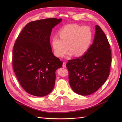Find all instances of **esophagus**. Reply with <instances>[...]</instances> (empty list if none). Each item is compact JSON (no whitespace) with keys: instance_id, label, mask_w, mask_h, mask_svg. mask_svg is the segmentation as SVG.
Instances as JSON below:
<instances>
[{"instance_id":"1","label":"esophagus","mask_w":122,"mask_h":122,"mask_svg":"<svg viewBox=\"0 0 122 122\" xmlns=\"http://www.w3.org/2000/svg\"><path fill=\"white\" fill-rule=\"evenodd\" d=\"M62 66H63V67H64V68L66 67V63L65 62H63V65H62Z\"/></svg>"}]
</instances>
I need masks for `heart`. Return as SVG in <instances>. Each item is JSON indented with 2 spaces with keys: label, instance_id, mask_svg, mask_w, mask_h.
<instances>
[{
  "label": "heart",
  "instance_id": "heart-1",
  "mask_svg": "<svg viewBox=\"0 0 122 122\" xmlns=\"http://www.w3.org/2000/svg\"><path fill=\"white\" fill-rule=\"evenodd\" d=\"M59 35L60 38L55 37L51 42L54 54L58 57H63L68 48L70 50L68 56H83L90 48L93 39V32L89 26L76 24L65 26L60 30Z\"/></svg>",
  "mask_w": 122,
  "mask_h": 122
}]
</instances>
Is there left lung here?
Listing matches in <instances>:
<instances>
[{
    "label": "left lung",
    "mask_w": 122,
    "mask_h": 122,
    "mask_svg": "<svg viewBox=\"0 0 122 122\" xmlns=\"http://www.w3.org/2000/svg\"><path fill=\"white\" fill-rule=\"evenodd\" d=\"M93 43L83 56L69 60L66 65L73 91L87 96L96 92L108 79L112 63L110 45L105 33L96 25Z\"/></svg>",
    "instance_id": "1"
}]
</instances>
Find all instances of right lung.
<instances>
[{
    "label": "right lung",
    "mask_w": 122,
    "mask_h": 122,
    "mask_svg": "<svg viewBox=\"0 0 122 122\" xmlns=\"http://www.w3.org/2000/svg\"><path fill=\"white\" fill-rule=\"evenodd\" d=\"M61 21L51 18L31 22L15 41L13 70L21 86L31 95L45 96L54 89L55 72L63 62L52 53L50 39L52 29Z\"/></svg>",
    "instance_id": "1"
}]
</instances>
